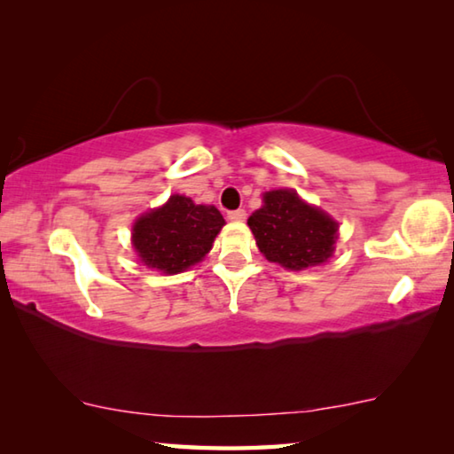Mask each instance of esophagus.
<instances>
[{
  "label": "esophagus",
  "instance_id": "obj_1",
  "mask_svg": "<svg viewBox=\"0 0 454 454\" xmlns=\"http://www.w3.org/2000/svg\"><path fill=\"white\" fill-rule=\"evenodd\" d=\"M228 220H232V222H244V220H246V212H244L242 208L228 212Z\"/></svg>",
  "mask_w": 454,
  "mask_h": 454
}]
</instances>
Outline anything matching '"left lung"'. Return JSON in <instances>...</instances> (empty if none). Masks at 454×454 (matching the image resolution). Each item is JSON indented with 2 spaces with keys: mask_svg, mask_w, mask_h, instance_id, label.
Instances as JSON below:
<instances>
[{
  "mask_svg": "<svg viewBox=\"0 0 454 454\" xmlns=\"http://www.w3.org/2000/svg\"><path fill=\"white\" fill-rule=\"evenodd\" d=\"M262 208L248 218L258 250L266 260L288 270L320 266L334 254L336 220L325 210L306 204L294 190H270Z\"/></svg>",
  "mask_w": 454,
  "mask_h": 454,
  "instance_id": "8db88e82",
  "label": "left lung"
}]
</instances>
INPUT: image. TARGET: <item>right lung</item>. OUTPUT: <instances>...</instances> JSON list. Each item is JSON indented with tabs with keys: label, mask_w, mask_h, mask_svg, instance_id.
I'll use <instances>...</instances> for the list:
<instances>
[{
	"label": "right lung",
	"mask_w": 454,
	"mask_h": 454,
	"mask_svg": "<svg viewBox=\"0 0 454 454\" xmlns=\"http://www.w3.org/2000/svg\"><path fill=\"white\" fill-rule=\"evenodd\" d=\"M226 222L214 206L174 194L164 206L134 222L132 244L142 262L164 274H178L208 254Z\"/></svg>",
	"instance_id": "right-lung-1"
}]
</instances>
